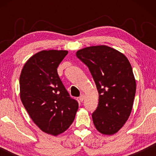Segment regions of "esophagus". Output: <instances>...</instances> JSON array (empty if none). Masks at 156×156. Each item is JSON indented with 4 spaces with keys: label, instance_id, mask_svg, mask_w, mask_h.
<instances>
[{
    "label": "esophagus",
    "instance_id": "esophagus-1",
    "mask_svg": "<svg viewBox=\"0 0 156 156\" xmlns=\"http://www.w3.org/2000/svg\"><path fill=\"white\" fill-rule=\"evenodd\" d=\"M79 99H80V101H83L84 99V94H81L80 97H79Z\"/></svg>",
    "mask_w": 156,
    "mask_h": 156
}]
</instances>
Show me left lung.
I'll list each match as a JSON object with an SVG mask.
<instances>
[{"label":"left lung","instance_id":"obj_1","mask_svg":"<svg viewBox=\"0 0 156 156\" xmlns=\"http://www.w3.org/2000/svg\"><path fill=\"white\" fill-rule=\"evenodd\" d=\"M76 55L88 67L99 94L98 106L91 115L94 124L104 135H114L133 107L136 84L131 64L123 53L106 45L87 47Z\"/></svg>","mask_w":156,"mask_h":156}]
</instances>
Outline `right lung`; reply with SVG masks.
Listing matches in <instances>:
<instances>
[{"mask_svg":"<svg viewBox=\"0 0 156 156\" xmlns=\"http://www.w3.org/2000/svg\"><path fill=\"white\" fill-rule=\"evenodd\" d=\"M67 50H42L30 57L20 76L21 101L33 122L44 133L57 136L70 126L78 102L69 93L57 68Z\"/></svg>","mask_w":156,"mask_h":156,"instance_id":"add662e5","label":"right lung"}]
</instances>
